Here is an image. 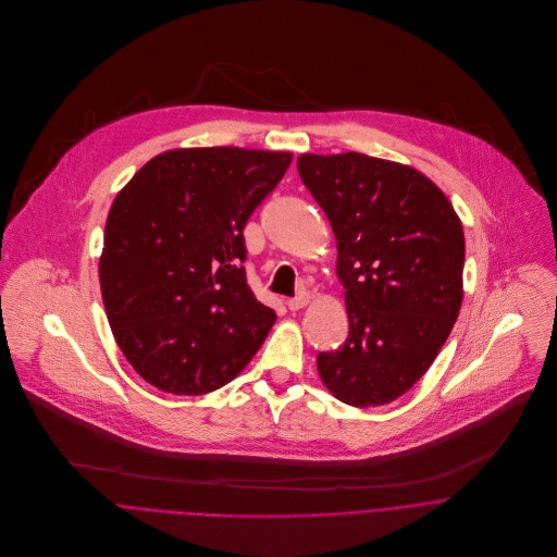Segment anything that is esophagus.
Here are the masks:
<instances>
[{"instance_id":"1","label":"esophagus","mask_w":557,"mask_h":557,"mask_svg":"<svg viewBox=\"0 0 557 557\" xmlns=\"http://www.w3.org/2000/svg\"><path fill=\"white\" fill-rule=\"evenodd\" d=\"M307 305H309V296H307V294H300V296L287 300V309H289V311H300V309H305Z\"/></svg>"}]
</instances>
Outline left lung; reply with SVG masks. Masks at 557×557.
<instances>
[{
    "mask_svg": "<svg viewBox=\"0 0 557 557\" xmlns=\"http://www.w3.org/2000/svg\"><path fill=\"white\" fill-rule=\"evenodd\" d=\"M298 173L336 238L349 336L321 351L325 388L347 405L405 395L444 347L463 300V225L418 169L358 152L302 154Z\"/></svg>",
    "mask_w": 557,
    "mask_h": 557,
    "instance_id": "1",
    "label": "left lung"
}]
</instances>
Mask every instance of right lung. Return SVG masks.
<instances>
[{"label":"right lung","instance_id":"obj_1","mask_svg":"<svg viewBox=\"0 0 557 557\" xmlns=\"http://www.w3.org/2000/svg\"><path fill=\"white\" fill-rule=\"evenodd\" d=\"M289 162V152L169 150L113 199L102 302L122 354L154 388L219 391L265 341L276 313L246 285L242 232Z\"/></svg>","mask_w":557,"mask_h":557}]
</instances>
